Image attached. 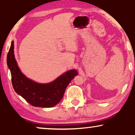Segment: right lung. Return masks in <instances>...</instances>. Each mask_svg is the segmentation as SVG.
Returning <instances> with one entry per match:
<instances>
[{
  "label": "right lung",
  "mask_w": 135,
  "mask_h": 135,
  "mask_svg": "<svg viewBox=\"0 0 135 135\" xmlns=\"http://www.w3.org/2000/svg\"><path fill=\"white\" fill-rule=\"evenodd\" d=\"M14 49V41H12L7 63L11 71L12 83L15 91L36 107L50 108L56 105L62 99L68 84L78 74L77 71H68L47 84L34 82L28 79L20 70L15 59Z\"/></svg>",
  "instance_id": "right-lung-1"
}]
</instances>
